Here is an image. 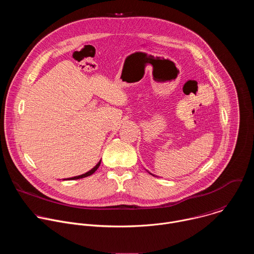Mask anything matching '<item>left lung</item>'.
I'll use <instances>...</instances> for the list:
<instances>
[{
  "label": "left lung",
  "instance_id": "8db88e82",
  "mask_svg": "<svg viewBox=\"0 0 254 254\" xmlns=\"http://www.w3.org/2000/svg\"><path fill=\"white\" fill-rule=\"evenodd\" d=\"M149 173H150V172H149ZM150 174H151V175H153V176H155V175H154V174H152V173H150ZM155 177H158V176H155Z\"/></svg>",
  "mask_w": 254,
  "mask_h": 254
}]
</instances>
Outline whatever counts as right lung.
<instances>
[{
	"instance_id": "add662e5",
	"label": "right lung",
	"mask_w": 254,
	"mask_h": 254,
	"mask_svg": "<svg viewBox=\"0 0 254 254\" xmlns=\"http://www.w3.org/2000/svg\"><path fill=\"white\" fill-rule=\"evenodd\" d=\"M100 162H101V160L90 170V171H88V172H86L85 174H82V175H79V176H75V177H72V178H67V179H64V180H77V179H82V178H85V177H88V176H90V175H92L97 169H98V167L100 166Z\"/></svg>"
}]
</instances>
